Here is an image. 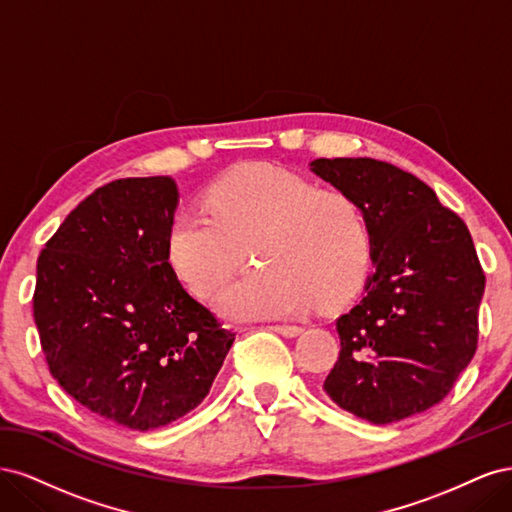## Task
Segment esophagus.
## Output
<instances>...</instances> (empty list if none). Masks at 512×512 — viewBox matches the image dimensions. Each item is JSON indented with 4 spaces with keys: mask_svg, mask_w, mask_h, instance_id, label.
<instances>
[{
    "mask_svg": "<svg viewBox=\"0 0 512 512\" xmlns=\"http://www.w3.org/2000/svg\"><path fill=\"white\" fill-rule=\"evenodd\" d=\"M269 329L275 331V333L284 335V337H297V335L303 331L301 327H297V324H271Z\"/></svg>",
    "mask_w": 512,
    "mask_h": 512,
    "instance_id": "1",
    "label": "esophagus"
}]
</instances>
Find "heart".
I'll list each match as a JSON object with an SVG mask.
<instances>
[{"mask_svg":"<svg viewBox=\"0 0 512 512\" xmlns=\"http://www.w3.org/2000/svg\"><path fill=\"white\" fill-rule=\"evenodd\" d=\"M203 209L175 213L166 260L200 299L228 280L250 245L260 269L226 286L218 309L232 320L292 316L337 301L359 282L369 254L361 207L280 166L252 164L215 181Z\"/></svg>","mask_w":512,"mask_h":512,"instance_id":"heart-1","label":"heart"}]
</instances>
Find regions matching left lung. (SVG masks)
Listing matches in <instances>:
<instances>
[{
  "label": "left lung",
  "instance_id": "left-lung-1",
  "mask_svg": "<svg viewBox=\"0 0 512 512\" xmlns=\"http://www.w3.org/2000/svg\"><path fill=\"white\" fill-rule=\"evenodd\" d=\"M309 166L361 207L374 262L363 297L337 318L342 350L322 389L374 425L425 412L476 352L485 273L470 230L427 183L389 162Z\"/></svg>",
  "mask_w": 512,
  "mask_h": 512
}]
</instances>
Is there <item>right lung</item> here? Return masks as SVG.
<instances>
[{
    "mask_svg": "<svg viewBox=\"0 0 512 512\" xmlns=\"http://www.w3.org/2000/svg\"><path fill=\"white\" fill-rule=\"evenodd\" d=\"M177 203L170 177L106 183L70 211L36 267L34 320L53 378L136 431L194 410L235 342L168 265Z\"/></svg>",
    "mask_w": 512,
    "mask_h": 512,
    "instance_id": "1",
    "label": "right lung"
}]
</instances>
